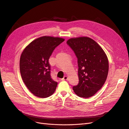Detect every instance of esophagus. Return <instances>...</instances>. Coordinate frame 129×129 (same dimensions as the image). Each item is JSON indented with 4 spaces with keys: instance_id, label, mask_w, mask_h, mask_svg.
I'll use <instances>...</instances> for the list:
<instances>
[{
    "instance_id": "esophagus-1",
    "label": "esophagus",
    "mask_w": 129,
    "mask_h": 129,
    "mask_svg": "<svg viewBox=\"0 0 129 129\" xmlns=\"http://www.w3.org/2000/svg\"><path fill=\"white\" fill-rule=\"evenodd\" d=\"M68 80V77L67 76H64L63 79H61L62 81H65V80Z\"/></svg>"
}]
</instances>
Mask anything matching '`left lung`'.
<instances>
[{
  "mask_svg": "<svg viewBox=\"0 0 129 129\" xmlns=\"http://www.w3.org/2000/svg\"><path fill=\"white\" fill-rule=\"evenodd\" d=\"M77 58L79 83L73 87L81 97L88 98L102 87L109 71L107 56L96 42L88 37L72 38L67 41Z\"/></svg>",
  "mask_w": 129,
  "mask_h": 129,
  "instance_id": "1",
  "label": "left lung"
}]
</instances>
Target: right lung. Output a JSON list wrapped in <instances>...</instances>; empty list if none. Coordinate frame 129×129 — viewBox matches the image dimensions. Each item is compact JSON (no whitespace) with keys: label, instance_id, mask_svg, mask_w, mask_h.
Wrapping results in <instances>:
<instances>
[{"label":"right lung","instance_id":"1","mask_svg":"<svg viewBox=\"0 0 129 129\" xmlns=\"http://www.w3.org/2000/svg\"><path fill=\"white\" fill-rule=\"evenodd\" d=\"M64 39L42 37L34 40L22 52L20 71L26 86L33 95L46 98L55 91L57 83L50 75L49 58L54 50Z\"/></svg>","mask_w":129,"mask_h":129}]
</instances>
